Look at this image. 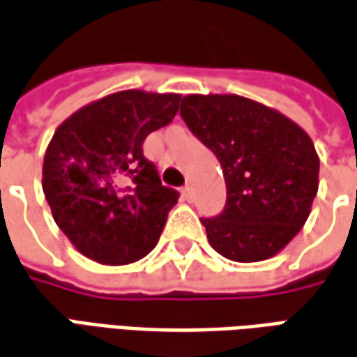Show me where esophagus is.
Returning a JSON list of instances; mask_svg holds the SVG:
<instances>
[{"label": "esophagus", "mask_w": 357, "mask_h": 357, "mask_svg": "<svg viewBox=\"0 0 357 357\" xmlns=\"http://www.w3.org/2000/svg\"><path fill=\"white\" fill-rule=\"evenodd\" d=\"M181 194H183L184 200H192V186L190 184H184L183 188H181Z\"/></svg>", "instance_id": "34e87169"}]
</instances>
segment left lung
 <instances>
[{
  "label": "left lung",
  "instance_id": "left-lung-1",
  "mask_svg": "<svg viewBox=\"0 0 357 357\" xmlns=\"http://www.w3.org/2000/svg\"><path fill=\"white\" fill-rule=\"evenodd\" d=\"M181 116L225 176V208L202 218L210 245L237 262L274 257L303 227L317 196L311 137L284 114L239 95H188Z\"/></svg>",
  "mask_w": 357,
  "mask_h": 357
}]
</instances>
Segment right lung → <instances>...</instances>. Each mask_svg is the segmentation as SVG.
Here are the masks:
<instances>
[{
	"mask_svg": "<svg viewBox=\"0 0 357 357\" xmlns=\"http://www.w3.org/2000/svg\"><path fill=\"white\" fill-rule=\"evenodd\" d=\"M178 95L120 91L71 114L52 137L43 190L54 221L85 257L130 264L157 245L178 196L144 155L146 137L173 122Z\"/></svg>",
	"mask_w": 357,
	"mask_h": 357,
	"instance_id": "right-lung-1",
	"label": "right lung"
}]
</instances>
